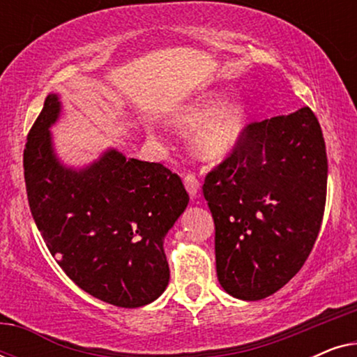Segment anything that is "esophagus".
Listing matches in <instances>:
<instances>
[{
	"label": "esophagus",
	"mask_w": 357,
	"mask_h": 357,
	"mask_svg": "<svg viewBox=\"0 0 357 357\" xmlns=\"http://www.w3.org/2000/svg\"><path fill=\"white\" fill-rule=\"evenodd\" d=\"M183 182H185V187H187V190H188L190 197L197 198L198 193H199V180L197 178V175H195L193 172L185 174Z\"/></svg>",
	"instance_id": "obj_1"
}]
</instances>
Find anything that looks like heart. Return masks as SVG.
I'll use <instances>...</instances> for the list:
<instances>
[{"label":"heart","instance_id":"b5f03b06","mask_svg":"<svg viewBox=\"0 0 357 357\" xmlns=\"http://www.w3.org/2000/svg\"><path fill=\"white\" fill-rule=\"evenodd\" d=\"M219 104H221V97H211V99L199 102V104L188 107L178 115H175L172 123L180 130H192L216 110ZM245 123V105L242 102H231V104L224 105L215 112L195 131L192 139L193 149L197 151L199 158L206 160H219L226 158L241 139Z\"/></svg>","mask_w":357,"mask_h":357}]
</instances>
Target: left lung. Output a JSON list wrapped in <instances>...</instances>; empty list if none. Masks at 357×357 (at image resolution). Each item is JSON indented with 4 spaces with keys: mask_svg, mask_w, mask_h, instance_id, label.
Returning <instances> with one entry per match:
<instances>
[{
    "mask_svg": "<svg viewBox=\"0 0 357 357\" xmlns=\"http://www.w3.org/2000/svg\"><path fill=\"white\" fill-rule=\"evenodd\" d=\"M326 177L324 133L309 107L245 125L203 185L227 294L260 301L297 275L320 232Z\"/></svg>",
    "mask_w": 357,
    "mask_h": 357,
    "instance_id": "8db88e82",
    "label": "left lung"
}]
</instances>
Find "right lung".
<instances>
[{
	"instance_id": "obj_1",
	"label": "right lung",
	"mask_w": 357,
	"mask_h": 357,
	"mask_svg": "<svg viewBox=\"0 0 357 357\" xmlns=\"http://www.w3.org/2000/svg\"><path fill=\"white\" fill-rule=\"evenodd\" d=\"M58 114L50 94L24 149L29 206L43 242L82 291L126 309L149 304L169 284L162 243L188 204L182 178L115 149L82 170L63 167L48 131Z\"/></svg>"
}]
</instances>
